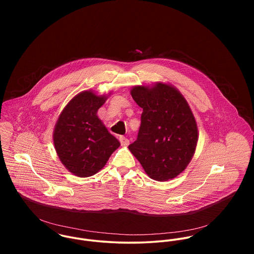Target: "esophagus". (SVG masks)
Masks as SVG:
<instances>
[{"mask_svg": "<svg viewBox=\"0 0 254 254\" xmlns=\"http://www.w3.org/2000/svg\"><path fill=\"white\" fill-rule=\"evenodd\" d=\"M119 141H120V144L122 146H127V145H129V140L127 139V138H125V137H123V136H120V138H119Z\"/></svg>", "mask_w": 254, "mask_h": 254, "instance_id": "obj_1", "label": "esophagus"}]
</instances>
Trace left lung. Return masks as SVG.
<instances>
[{
	"label": "left lung",
	"mask_w": 254,
	"mask_h": 254,
	"mask_svg": "<svg viewBox=\"0 0 254 254\" xmlns=\"http://www.w3.org/2000/svg\"><path fill=\"white\" fill-rule=\"evenodd\" d=\"M131 96L143 109L137 140L129 145L145 173L155 181L173 179L191 160L198 140L190 106L172 85L135 86Z\"/></svg>",
	"instance_id": "left-lung-1"
}]
</instances>
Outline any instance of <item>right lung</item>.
Wrapping results in <instances>:
<instances>
[{
    "label": "right lung",
    "mask_w": 254,
    "mask_h": 254,
    "mask_svg": "<svg viewBox=\"0 0 254 254\" xmlns=\"http://www.w3.org/2000/svg\"><path fill=\"white\" fill-rule=\"evenodd\" d=\"M107 99L83 91L66 105L56 123L53 138L58 156L78 177L98 173L120 145L97 115Z\"/></svg>",
    "instance_id": "1"
}]
</instances>
